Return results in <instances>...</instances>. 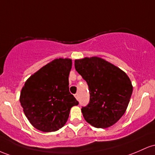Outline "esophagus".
Listing matches in <instances>:
<instances>
[{"mask_svg": "<svg viewBox=\"0 0 155 155\" xmlns=\"http://www.w3.org/2000/svg\"><path fill=\"white\" fill-rule=\"evenodd\" d=\"M74 97H75L76 100H78V99H79V95H78V94H74Z\"/></svg>", "mask_w": 155, "mask_h": 155, "instance_id": "obj_1", "label": "esophagus"}]
</instances>
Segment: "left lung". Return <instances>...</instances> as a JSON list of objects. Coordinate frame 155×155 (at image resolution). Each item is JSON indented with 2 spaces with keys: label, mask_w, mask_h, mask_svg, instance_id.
I'll use <instances>...</instances> for the list:
<instances>
[{
  "label": "left lung",
  "mask_w": 155,
  "mask_h": 155,
  "mask_svg": "<svg viewBox=\"0 0 155 155\" xmlns=\"http://www.w3.org/2000/svg\"><path fill=\"white\" fill-rule=\"evenodd\" d=\"M74 67L89 88L90 102L81 108L85 120L97 128L116 124L124 114L133 93L127 74L97 56L76 59Z\"/></svg>",
  "instance_id": "8db88e82"
}]
</instances>
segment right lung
<instances>
[{"instance_id":"1","label":"right lung","mask_w":155,"mask_h":155,"mask_svg":"<svg viewBox=\"0 0 155 155\" xmlns=\"http://www.w3.org/2000/svg\"><path fill=\"white\" fill-rule=\"evenodd\" d=\"M70 58H55L25 81L20 92L23 112L34 127L50 133L63 127L78 102L69 91Z\"/></svg>"}]
</instances>
